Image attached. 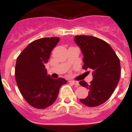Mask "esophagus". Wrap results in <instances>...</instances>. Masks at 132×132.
I'll use <instances>...</instances> for the list:
<instances>
[{"label": "esophagus", "instance_id": "esophagus-1", "mask_svg": "<svg viewBox=\"0 0 132 132\" xmlns=\"http://www.w3.org/2000/svg\"><path fill=\"white\" fill-rule=\"evenodd\" d=\"M70 82L71 84H73V85H75V86H76V87H78L79 85V82H77V81H75V80H70Z\"/></svg>", "mask_w": 132, "mask_h": 132}]
</instances>
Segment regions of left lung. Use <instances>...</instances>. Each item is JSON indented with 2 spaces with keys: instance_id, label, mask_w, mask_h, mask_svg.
I'll use <instances>...</instances> for the list:
<instances>
[{
  "instance_id": "1",
  "label": "left lung",
  "mask_w": 132,
  "mask_h": 132,
  "mask_svg": "<svg viewBox=\"0 0 132 132\" xmlns=\"http://www.w3.org/2000/svg\"><path fill=\"white\" fill-rule=\"evenodd\" d=\"M74 40L84 55L82 68L93 71L90 83L85 80L79 82L89 90L87 97L80 101L87 106H98L110 97L118 83L120 59L111 46L102 39L90 36H76Z\"/></svg>"
}]
</instances>
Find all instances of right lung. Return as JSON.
Masks as SVG:
<instances>
[{"label":"right lung","instance_id":"1","mask_svg":"<svg viewBox=\"0 0 132 132\" xmlns=\"http://www.w3.org/2000/svg\"><path fill=\"white\" fill-rule=\"evenodd\" d=\"M59 38H44L30 43L16 60V81L21 94L31 106L44 109L55 101L59 88L67 80L48 75L45 64Z\"/></svg>","mask_w":132,"mask_h":132}]
</instances>
